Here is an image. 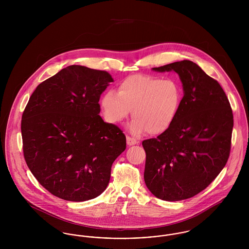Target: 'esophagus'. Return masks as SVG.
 I'll return each instance as SVG.
<instances>
[{"label": "esophagus", "mask_w": 249, "mask_h": 249, "mask_svg": "<svg viewBox=\"0 0 249 249\" xmlns=\"http://www.w3.org/2000/svg\"><path fill=\"white\" fill-rule=\"evenodd\" d=\"M127 144L128 145H133V144H136V143H138L139 141H137L135 138H132V137H130V136H127Z\"/></svg>", "instance_id": "esophagus-1"}]
</instances>
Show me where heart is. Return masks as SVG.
<instances>
[{
    "label": "heart",
    "mask_w": 249,
    "mask_h": 249,
    "mask_svg": "<svg viewBox=\"0 0 249 249\" xmlns=\"http://www.w3.org/2000/svg\"><path fill=\"white\" fill-rule=\"evenodd\" d=\"M181 103L182 90L176 80L134 74L119 83L118 92L107 91L101 105L108 122L120 123L132 110L129 128L133 134L147 130L150 135H160L175 123Z\"/></svg>",
    "instance_id": "heart-1"
}]
</instances>
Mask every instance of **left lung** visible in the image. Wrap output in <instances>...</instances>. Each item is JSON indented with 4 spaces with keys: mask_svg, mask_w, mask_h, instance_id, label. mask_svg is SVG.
<instances>
[{
    "mask_svg": "<svg viewBox=\"0 0 249 249\" xmlns=\"http://www.w3.org/2000/svg\"><path fill=\"white\" fill-rule=\"evenodd\" d=\"M178 72L184 96L178 118L157 138L142 141L143 179L163 201L189 199L206 189L226 165L231 145L233 115L219 83L190 60L153 68Z\"/></svg>",
    "mask_w": 249,
    "mask_h": 249,
    "instance_id": "1",
    "label": "left lung"
}]
</instances>
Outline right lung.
<instances>
[{
	"instance_id": "add662e5",
	"label": "right lung",
	"mask_w": 249,
	"mask_h": 249,
	"mask_svg": "<svg viewBox=\"0 0 249 249\" xmlns=\"http://www.w3.org/2000/svg\"><path fill=\"white\" fill-rule=\"evenodd\" d=\"M107 71L68 66L39 84L21 119L23 154L37 181L60 199L84 201L107 189L126 136L101 118Z\"/></svg>"
}]
</instances>
